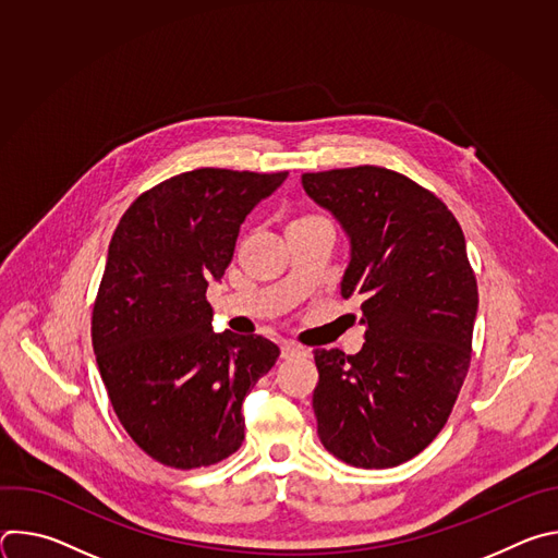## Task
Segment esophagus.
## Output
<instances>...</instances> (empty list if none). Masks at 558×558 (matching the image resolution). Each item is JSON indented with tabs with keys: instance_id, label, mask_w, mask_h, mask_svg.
Listing matches in <instances>:
<instances>
[{
	"instance_id": "obj_1",
	"label": "esophagus",
	"mask_w": 558,
	"mask_h": 558,
	"mask_svg": "<svg viewBox=\"0 0 558 558\" xmlns=\"http://www.w3.org/2000/svg\"><path fill=\"white\" fill-rule=\"evenodd\" d=\"M280 351H282V357H291V355L300 353L302 349H300L295 342H289V340H284V342L280 344Z\"/></svg>"
}]
</instances>
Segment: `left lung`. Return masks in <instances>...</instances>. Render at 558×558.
Masks as SVG:
<instances>
[{"mask_svg":"<svg viewBox=\"0 0 558 558\" xmlns=\"http://www.w3.org/2000/svg\"><path fill=\"white\" fill-rule=\"evenodd\" d=\"M351 238L342 295L366 325L355 355L315 349L323 446L355 468H392L446 426L472 353L480 293L463 231L430 190L377 166L302 174Z\"/></svg>","mask_w":558,"mask_h":558,"instance_id":"1","label":"left lung"}]
</instances>
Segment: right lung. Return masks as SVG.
<instances>
[{"instance_id": "obj_1", "label": "right lung", "mask_w": 558, "mask_h": 558, "mask_svg": "<svg viewBox=\"0 0 558 558\" xmlns=\"http://www.w3.org/2000/svg\"><path fill=\"white\" fill-rule=\"evenodd\" d=\"M289 172L201 168L143 192L121 216L93 306V347L132 441L177 470L243 446V400L280 349L211 331L209 280L233 258L245 216Z\"/></svg>"}]
</instances>
